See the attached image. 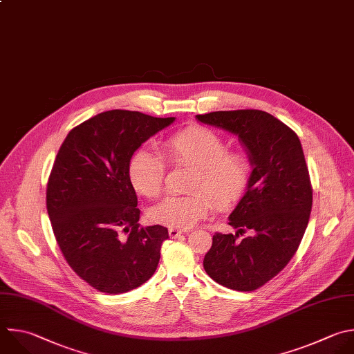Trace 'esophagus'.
<instances>
[{
    "instance_id": "34e87169",
    "label": "esophagus",
    "mask_w": 354,
    "mask_h": 354,
    "mask_svg": "<svg viewBox=\"0 0 354 354\" xmlns=\"http://www.w3.org/2000/svg\"><path fill=\"white\" fill-rule=\"evenodd\" d=\"M168 232H169V236H171L172 239H176V238L182 236L185 230H180V229H176V227H169Z\"/></svg>"
}]
</instances>
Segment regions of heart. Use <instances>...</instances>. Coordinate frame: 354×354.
<instances>
[{
  "instance_id": "1",
  "label": "heart",
  "mask_w": 354,
  "mask_h": 354,
  "mask_svg": "<svg viewBox=\"0 0 354 354\" xmlns=\"http://www.w3.org/2000/svg\"><path fill=\"white\" fill-rule=\"evenodd\" d=\"M169 164L194 168L190 178V194L168 196L150 209V218L161 225L187 229L205 218L214 203L223 208L236 203L246 192L252 167L242 153L227 151V145L215 132L193 127L162 143ZM167 165L154 150H138L129 162L132 186L146 197L160 196ZM212 198L209 199L207 196Z\"/></svg>"
}]
</instances>
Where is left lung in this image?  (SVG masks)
Wrapping results in <instances>:
<instances>
[{
	"mask_svg": "<svg viewBox=\"0 0 354 354\" xmlns=\"http://www.w3.org/2000/svg\"><path fill=\"white\" fill-rule=\"evenodd\" d=\"M196 120L236 136L253 167L248 189L229 215L238 230L214 234L204 270L225 288L256 290L286 267L308 225L313 189L301 143L260 109L215 111ZM246 230L251 234L239 240Z\"/></svg>",
	"mask_w": 354,
	"mask_h": 354,
	"instance_id": "left-lung-1",
	"label": "left lung"
}]
</instances>
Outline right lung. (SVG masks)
Listing matches in <instances>:
<instances>
[{
	"label": "right lung",
	"mask_w": 354,
	"mask_h": 354,
	"mask_svg": "<svg viewBox=\"0 0 354 354\" xmlns=\"http://www.w3.org/2000/svg\"><path fill=\"white\" fill-rule=\"evenodd\" d=\"M174 121L105 111L73 128L57 154L47 185L55 239L71 268L100 292H129L157 270L168 229L140 226L128 171L135 151Z\"/></svg>",
	"instance_id": "right-lung-1"
}]
</instances>
